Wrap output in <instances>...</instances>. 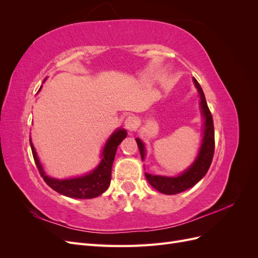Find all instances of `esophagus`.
I'll list each match as a JSON object with an SVG mask.
<instances>
[{
	"label": "esophagus",
	"instance_id": "esophagus-1",
	"mask_svg": "<svg viewBox=\"0 0 258 258\" xmlns=\"http://www.w3.org/2000/svg\"><path fill=\"white\" fill-rule=\"evenodd\" d=\"M138 126H139V120L135 116H128L126 120H124V128L130 132L135 131L138 128Z\"/></svg>",
	"mask_w": 258,
	"mask_h": 258
}]
</instances>
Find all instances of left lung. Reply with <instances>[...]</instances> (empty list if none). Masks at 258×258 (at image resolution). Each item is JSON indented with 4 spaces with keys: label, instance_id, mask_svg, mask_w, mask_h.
<instances>
[{
    "label": "left lung",
    "instance_id": "8db88e82",
    "mask_svg": "<svg viewBox=\"0 0 258 258\" xmlns=\"http://www.w3.org/2000/svg\"><path fill=\"white\" fill-rule=\"evenodd\" d=\"M195 87H196L198 95L200 97V108L202 117H204V130H202V140L199 152L192 165L187 168L184 172L176 176H163V175H153L145 173L146 179L155 189L166 195H175L182 192L190 187L196 185L200 179L206 175L211 166L214 154V126L213 118L208 107L204 90L197 82L196 79H192ZM138 143L141 158H145V145L139 138L136 139Z\"/></svg>",
    "mask_w": 258,
    "mask_h": 258
}]
</instances>
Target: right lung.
I'll return each instance as SVG.
<instances>
[{
	"label": "right lung",
	"instance_id": "add662e5",
	"mask_svg": "<svg viewBox=\"0 0 258 258\" xmlns=\"http://www.w3.org/2000/svg\"><path fill=\"white\" fill-rule=\"evenodd\" d=\"M46 81V79H45ZM44 81V82H45ZM43 82V83H44ZM42 88V86H41ZM40 88V90H41ZM38 90V91H40ZM127 137V131L118 128L107 139V141L101 153V160L99 165L93 169L91 172L71 178H54L50 177L45 173L42 163L38 159L37 153L33 146L32 140L30 139L31 150H32L33 158L36 163V167L40 171L42 177L49 187L57 192L63 195V196L76 199H91L100 196L103 194L110 186L112 166L116 155L117 147L121 143L122 140Z\"/></svg>",
	"mask_w": 258,
	"mask_h": 258
}]
</instances>
